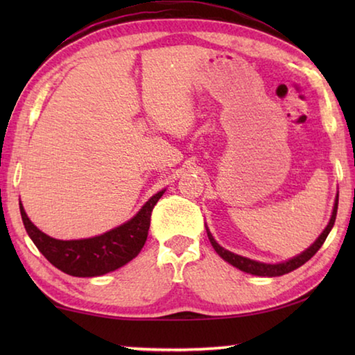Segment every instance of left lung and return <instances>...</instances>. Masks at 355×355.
Listing matches in <instances>:
<instances>
[{
    "mask_svg": "<svg viewBox=\"0 0 355 355\" xmlns=\"http://www.w3.org/2000/svg\"><path fill=\"white\" fill-rule=\"evenodd\" d=\"M336 209H338V194H336V199H335V203H334V209H332V216H330V220L327 227L324 228L322 233L320 236H318L316 241L310 245L309 249H305L304 252H300L299 255L290 258V260L286 261H282V263H261V261H257V260H250V258L248 257H241L238 254H233V252L227 250L222 248L220 244H218V241L213 238L211 232L208 230L207 227V235H208V239L209 243H211V245L214 248V250L218 252V255L222 258V260H225L227 263H230L232 266L238 268L239 271L243 272H248V274H252V275H260V277H279V275H284V274H288L294 271V269H297L302 266L304 263H307L311 257H313L318 250L321 249V245L324 244V241H326L327 235L330 233V230H332V227L335 224V218H336Z\"/></svg>",
    "mask_w": 355,
    "mask_h": 355,
    "instance_id": "1",
    "label": "left lung"
}]
</instances>
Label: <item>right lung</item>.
<instances>
[{
	"mask_svg": "<svg viewBox=\"0 0 355 355\" xmlns=\"http://www.w3.org/2000/svg\"><path fill=\"white\" fill-rule=\"evenodd\" d=\"M164 191L156 192L150 197L139 211L125 224L112 228L103 235L84 239L64 241L48 236L29 220L21 202L20 213L29 238L53 266L73 277H97L116 271L137 257L147 241L153 207Z\"/></svg>",
	"mask_w": 355,
	"mask_h": 355,
	"instance_id": "right-lung-1",
	"label": "right lung"
}]
</instances>
